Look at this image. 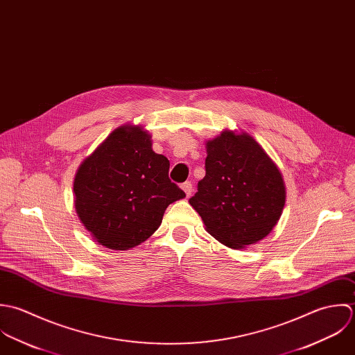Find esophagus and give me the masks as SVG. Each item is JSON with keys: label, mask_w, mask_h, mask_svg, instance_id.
<instances>
[{"label": "esophagus", "mask_w": 355, "mask_h": 355, "mask_svg": "<svg viewBox=\"0 0 355 355\" xmlns=\"http://www.w3.org/2000/svg\"><path fill=\"white\" fill-rule=\"evenodd\" d=\"M181 188H182V191L185 192V195H187V198H189L191 196V193H192V184L189 182V181H187V182H184L182 185H181Z\"/></svg>", "instance_id": "esophagus-1"}]
</instances>
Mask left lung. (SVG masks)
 I'll list each match as a JSON object with an SVG mask.
<instances>
[{
    "mask_svg": "<svg viewBox=\"0 0 355 355\" xmlns=\"http://www.w3.org/2000/svg\"><path fill=\"white\" fill-rule=\"evenodd\" d=\"M206 148V175L189 205L223 245L239 250L258 243L283 213L285 185L279 167L247 133L223 130Z\"/></svg>",
    "mask_w": 355,
    "mask_h": 355,
    "instance_id": "left-lung-1",
    "label": "left lung"
}]
</instances>
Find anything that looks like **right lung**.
Wrapping results in <instances>:
<instances>
[{
    "label": "right lung",
    "instance_id": "obj_1",
    "mask_svg": "<svg viewBox=\"0 0 355 355\" xmlns=\"http://www.w3.org/2000/svg\"><path fill=\"white\" fill-rule=\"evenodd\" d=\"M168 168L150 135L133 125L115 129L82 162L73 178L75 211L100 245L125 251L155 233L168 205L185 198Z\"/></svg>",
    "mask_w": 355,
    "mask_h": 355
}]
</instances>
